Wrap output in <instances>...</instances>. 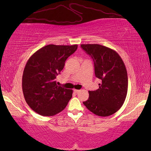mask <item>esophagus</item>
<instances>
[{
    "label": "esophagus",
    "mask_w": 151,
    "mask_h": 151,
    "mask_svg": "<svg viewBox=\"0 0 151 151\" xmlns=\"http://www.w3.org/2000/svg\"><path fill=\"white\" fill-rule=\"evenodd\" d=\"M74 93H79V92H80L81 90H78V89H74Z\"/></svg>",
    "instance_id": "1"
}]
</instances>
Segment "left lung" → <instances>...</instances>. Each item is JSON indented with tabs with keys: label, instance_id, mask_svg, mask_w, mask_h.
Segmentation results:
<instances>
[{
	"label": "left lung",
	"instance_id": "8db88e82",
	"mask_svg": "<svg viewBox=\"0 0 151 151\" xmlns=\"http://www.w3.org/2000/svg\"><path fill=\"white\" fill-rule=\"evenodd\" d=\"M81 48L91 56L95 76L101 80L99 89L89 91L83 104L90 111L100 116H108L120 109L128 90V76L124 62L118 53L98 44H82Z\"/></svg>",
	"mask_w": 151,
	"mask_h": 151
}]
</instances>
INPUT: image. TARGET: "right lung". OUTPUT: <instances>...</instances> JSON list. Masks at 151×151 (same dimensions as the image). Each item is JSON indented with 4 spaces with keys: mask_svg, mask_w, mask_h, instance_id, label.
Instances as JSON below:
<instances>
[{
    "mask_svg": "<svg viewBox=\"0 0 151 151\" xmlns=\"http://www.w3.org/2000/svg\"><path fill=\"white\" fill-rule=\"evenodd\" d=\"M77 45H48L28 59L22 78L25 101L34 111L45 116L57 115L65 109L73 91L57 85L56 76L74 53Z\"/></svg>",
    "mask_w": 151,
    "mask_h": 151,
    "instance_id": "obj_1",
    "label": "right lung"
}]
</instances>
